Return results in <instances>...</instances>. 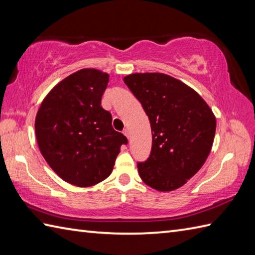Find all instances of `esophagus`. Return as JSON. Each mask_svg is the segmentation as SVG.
<instances>
[{
    "instance_id": "1",
    "label": "esophagus",
    "mask_w": 255,
    "mask_h": 255,
    "mask_svg": "<svg viewBox=\"0 0 255 255\" xmlns=\"http://www.w3.org/2000/svg\"><path fill=\"white\" fill-rule=\"evenodd\" d=\"M123 133L125 134V136H126L128 139H129V130L128 129H124V131H123Z\"/></svg>"
}]
</instances>
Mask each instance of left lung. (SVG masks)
I'll return each instance as SVG.
<instances>
[{
    "label": "left lung",
    "instance_id": "1",
    "mask_svg": "<svg viewBox=\"0 0 255 255\" xmlns=\"http://www.w3.org/2000/svg\"><path fill=\"white\" fill-rule=\"evenodd\" d=\"M149 117L152 147L138 162L141 180L160 192L181 187L205 163L213 147L216 118L202 97L163 73H133L124 78Z\"/></svg>",
    "mask_w": 255,
    "mask_h": 255
}]
</instances>
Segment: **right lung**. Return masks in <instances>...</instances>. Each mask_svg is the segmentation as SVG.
<instances>
[{
  "instance_id": "1",
  "label": "right lung",
  "mask_w": 255,
  "mask_h": 255,
  "mask_svg": "<svg viewBox=\"0 0 255 255\" xmlns=\"http://www.w3.org/2000/svg\"><path fill=\"white\" fill-rule=\"evenodd\" d=\"M110 75L83 69L62 80L41 103L35 122L38 147L62 180L79 187L110 176L128 140L101 106Z\"/></svg>"
}]
</instances>
